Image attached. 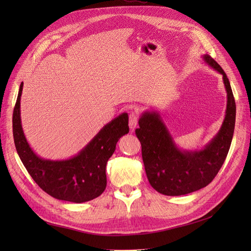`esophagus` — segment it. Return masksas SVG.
<instances>
[{"label":"esophagus","instance_id":"esophagus-1","mask_svg":"<svg viewBox=\"0 0 251 251\" xmlns=\"http://www.w3.org/2000/svg\"><path fill=\"white\" fill-rule=\"evenodd\" d=\"M138 120H139L138 114L135 113V112H132L130 114V117H128V125H130V127H131L132 131H134L135 128H136V126H137Z\"/></svg>","mask_w":251,"mask_h":251}]
</instances>
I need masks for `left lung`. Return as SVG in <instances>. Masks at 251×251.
Instances as JSON below:
<instances>
[{
  "label": "left lung",
  "mask_w": 251,
  "mask_h": 251,
  "mask_svg": "<svg viewBox=\"0 0 251 251\" xmlns=\"http://www.w3.org/2000/svg\"><path fill=\"white\" fill-rule=\"evenodd\" d=\"M204 62L223 76L227 104L223 124L214 138L201 150L179 149L157 111H146L139 118L136 136L141 143L142 160L150 184L158 193L181 196L208 185L225 161L235 124V102L228 78L214 58Z\"/></svg>",
  "instance_id": "8db88e82"
}]
</instances>
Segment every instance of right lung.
<instances>
[{"label":"right lung","mask_w":251,"mask_h":251,"mask_svg":"<svg viewBox=\"0 0 251 251\" xmlns=\"http://www.w3.org/2000/svg\"><path fill=\"white\" fill-rule=\"evenodd\" d=\"M20 86L12 115L13 139L19 157L30 176L44 192L58 200L82 203L100 196L107 186L105 165L116 143L128 133L126 113L111 120L77 155L65 160H50L37 156L24 135L21 121Z\"/></svg>","instance_id":"1"}]
</instances>
